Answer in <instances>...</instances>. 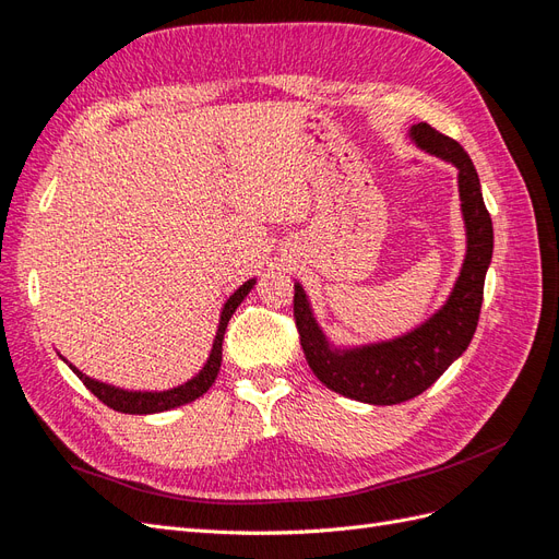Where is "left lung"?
<instances>
[{
	"instance_id": "obj_1",
	"label": "left lung",
	"mask_w": 559,
	"mask_h": 559,
	"mask_svg": "<svg viewBox=\"0 0 559 559\" xmlns=\"http://www.w3.org/2000/svg\"><path fill=\"white\" fill-rule=\"evenodd\" d=\"M408 134L417 148L452 163L460 173L456 183L466 228V257L445 306L392 341L341 349L329 343L317 324L306 289L298 282L294 284V317L312 373L335 394L370 405H396L419 396L466 352L478 326L485 275L495 249L492 218L480 193V179L462 144L429 123L413 126Z\"/></svg>"
}]
</instances>
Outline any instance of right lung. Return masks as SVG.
Returning a JSON list of instances; mask_svg holds the SVG:
<instances>
[{
    "instance_id": "right-lung-1",
    "label": "right lung",
    "mask_w": 559,
    "mask_h": 559,
    "mask_svg": "<svg viewBox=\"0 0 559 559\" xmlns=\"http://www.w3.org/2000/svg\"><path fill=\"white\" fill-rule=\"evenodd\" d=\"M253 284H257V280H247L240 286V289L224 302L222 317H218V329H216V335H214V345H212V352H210L205 366H202L198 376H193L189 382H183L179 386L165 389V392H132V389H121V386H114V384H107V382H99L95 378H88L86 373H81V370L74 364L67 361L64 357H60V359L74 370L76 378L83 384H86L99 401L109 405V408L118 411V413L154 415V413H165V411L179 408V405H183V403H191V401L200 399L214 384V380L218 376V368H222V345H224L226 326H228L233 312L238 310L240 302L253 289Z\"/></svg>"
}]
</instances>
